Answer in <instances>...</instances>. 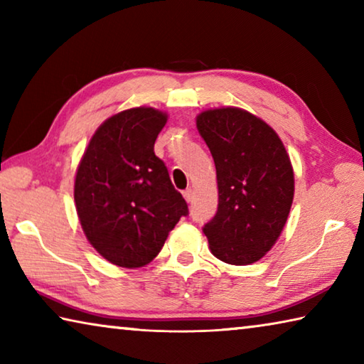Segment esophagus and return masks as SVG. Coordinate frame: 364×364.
I'll return each instance as SVG.
<instances>
[{
  "mask_svg": "<svg viewBox=\"0 0 364 364\" xmlns=\"http://www.w3.org/2000/svg\"><path fill=\"white\" fill-rule=\"evenodd\" d=\"M183 196H184V199H186V202H191L194 199V191L193 189H186L183 193Z\"/></svg>",
  "mask_w": 364,
  "mask_h": 364,
  "instance_id": "1",
  "label": "esophagus"
}]
</instances>
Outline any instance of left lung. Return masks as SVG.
<instances>
[{
    "instance_id": "obj_1",
    "label": "left lung",
    "mask_w": 364,
    "mask_h": 364,
    "mask_svg": "<svg viewBox=\"0 0 364 364\" xmlns=\"http://www.w3.org/2000/svg\"><path fill=\"white\" fill-rule=\"evenodd\" d=\"M197 130L212 152L218 208L202 231L212 254L230 264H250L278 241L291 212L294 171L276 132L237 107L210 109Z\"/></svg>"
}]
</instances>
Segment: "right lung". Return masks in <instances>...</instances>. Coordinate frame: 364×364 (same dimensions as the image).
<instances>
[{"mask_svg": "<svg viewBox=\"0 0 364 364\" xmlns=\"http://www.w3.org/2000/svg\"><path fill=\"white\" fill-rule=\"evenodd\" d=\"M167 115L134 107L97 128L78 165L75 205L90 244L110 263L139 268L189 213L154 143Z\"/></svg>", "mask_w": 364, "mask_h": 364, "instance_id": "right-lung-1", "label": "right lung"}]
</instances>
